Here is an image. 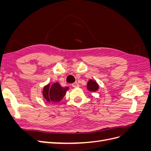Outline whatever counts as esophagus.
<instances>
[{
    "label": "esophagus",
    "instance_id": "obj_1",
    "mask_svg": "<svg viewBox=\"0 0 151 151\" xmlns=\"http://www.w3.org/2000/svg\"><path fill=\"white\" fill-rule=\"evenodd\" d=\"M72 86L73 87V88H78V87L79 86V84L77 83H73L72 84Z\"/></svg>",
    "mask_w": 151,
    "mask_h": 151
}]
</instances>
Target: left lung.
I'll return each mask as SVG.
<instances>
[{"instance_id": "8db88e82", "label": "left lung", "mask_w": 151, "mask_h": 151, "mask_svg": "<svg viewBox=\"0 0 151 151\" xmlns=\"http://www.w3.org/2000/svg\"><path fill=\"white\" fill-rule=\"evenodd\" d=\"M87 89L92 92H96L99 89V85L95 81L91 79L87 84Z\"/></svg>"}]
</instances>
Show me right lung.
Here are the masks:
<instances>
[{
	"instance_id": "right-lung-1",
	"label": "right lung",
	"mask_w": 151,
	"mask_h": 151,
	"mask_svg": "<svg viewBox=\"0 0 151 151\" xmlns=\"http://www.w3.org/2000/svg\"><path fill=\"white\" fill-rule=\"evenodd\" d=\"M68 87L63 88L58 83H55L50 86V84L45 86L43 89V96L48 102L58 103L64 97Z\"/></svg>"
}]
</instances>
